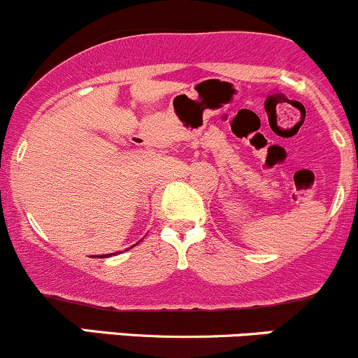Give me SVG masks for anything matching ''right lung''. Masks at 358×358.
<instances>
[{
	"label": "right lung",
	"instance_id": "add662e5",
	"mask_svg": "<svg viewBox=\"0 0 358 358\" xmlns=\"http://www.w3.org/2000/svg\"><path fill=\"white\" fill-rule=\"evenodd\" d=\"M110 255H112V253H110ZM105 257H108V255H105ZM101 258V257H100Z\"/></svg>",
	"mask_w": 358,
	"mask_h": 358
}]
</instances>
